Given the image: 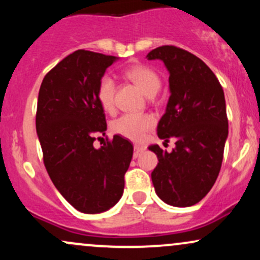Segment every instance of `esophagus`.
I'll list each match as a JSON object with an SVG mask.
<instances>
[{"label": "esophagus", "mask_w": 260, "mask_h": 260, "mask_svg": "<svg viewBox=\"0 0 260 260\" xmlns=\"http://www.w3.org/2000/svg\"><path fill=\"white\" fill-rule=\"evenodd\" d=\"M143 151H144V147H142V145H134V154H133L134 159H137Z\"/></svg>", "instance_id": "34e87169"}]
</instances>
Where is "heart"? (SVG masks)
<instances>
[{"label":"heart","mask_w":260,"mask_h":260,"mask_svg":"<svg viewBox=\"0 0 260 260\" xmlns=\"http://www.w3.org/2000/svg\"><path fill=\"white\" fill-rule=\"evenodd\" d=\"M124 76L132 80L147 96H151L159 91L160 77L151 68L143 64H133L124 71ZM115 80L112 77L104 76L98 85V100L105 111H111L115 98ZM154 124V118L150 115L124 113L112 122V132L131 140H140L145 132Z\"/></svg>","instance_id":"obj_1"}]
</instances>
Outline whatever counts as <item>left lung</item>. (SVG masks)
<instances>
[{
  "label": "left lung",
  "mask_w": 260,
  "mask_h": 260,
  "mask_svg": "<svg viewBox=\"0 0 260 260\" xmlns=\"http://www.w3.org/2000/svg\"><path fill=\"white\" fill-rule=\"evenodd\" d=\"M160 59L169 71L170 98L157 124L164 142L176 140L171 153L157 144L151 172L155 192L172 207H192L215 183L221 169L229 122L222 86L201 58L176 46H160L147 55Z\"/></svg>",
  "instance_id": "1"
}]
</instances>
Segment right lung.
<instances>
[{"mask_svg": "<svg viewBox=\"0 0 260 260\" xmlns=\"http://www.w3.org/2000/svg\"><path fill=\"white\" fill-rule=\"evenodd\" d=\"M117 59L77 50L45 76L39 90L37 133L45 168L62 197L84 214L117 204L133 156V145L120 136L92 145L107 129L98 85Z\"/></svg>", "mask_w": 260, "mask_h": 260, "instance_id": "right-lung-1", "label": "right lung"}]
</instances>
